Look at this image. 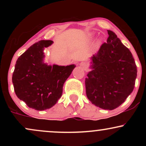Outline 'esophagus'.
I'll return each instance as SVG.
<instances>
[{
  "label": "esophagus",
  "instance_id": "esophagus-1",
  "mask_svg": "<svg viewBox=\"0 0 146 146\" xmlns=\"http://www.w3.org/2000/svg\"><path fill=\"white\" fill-rule=\"evenodd\" d=\"M80 66H81L82 68H86L87 67V64L86 62H82L80 63Z\"/></svg>",
  "mask_w": 146,
  "mask_h": 146
}]
</instances>
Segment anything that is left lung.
Here are the masks:
<instances>
[{
    "label": "left lung",
    "instance_id": "1",
    "mask_svg": "<svg viewBox=\"0 0 146 146\" xmlns=\"http://www.w3.org/2000/svg\"><path fill=\"white\" fill-rule=\"evenodd\" d=\"M98 53L90 58L91 71L85 79L86 96L102 109L113 110L134 89L137 69L131 52L113 31Z\"/></svg>",
    "mask_w": 146,
    "mask_h": 146
}]
</instances>
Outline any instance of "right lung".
<instances>
[{
    "label": "right lung",
    "mask_w": 146,
    "mask_h": 146,
    "mask_svg": "<svg viewBox=\"0 0 146 146\" xmlns=\"http://www.w3.org/2000/svg\"><path fill=\"white\" fill-rule=\"evenodd\" d=\"M53 43L40 40L31 45L18 58L12 75L16 95L37 110L56 104L62 94L64 84L75 67V64L65 66L44 62V48Z\"/></svg>",
    "instance_id": "1"
}]
</instances>
